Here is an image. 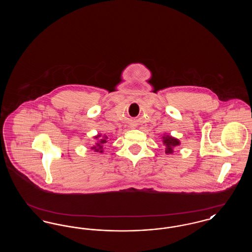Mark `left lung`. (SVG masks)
I'll list each match as a JSON object with an SVG mask.
<instances>
[{"label":"left lung","mask_w":252,"mask_h":252,"mask_svg":"<svg viewBox=\"0 0 252 252\" xmlns=\"http://www.w3.org/2000/svg\"><path fill=\"white\" fill-rule=\"evenodd\" d=\"M162 143L165 145V153L166 154H172L174 152V148L180 145V141L170 135H164L162 137Z\"/></svg>","instance_id":"obj_1"}]
</instances>
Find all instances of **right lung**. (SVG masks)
Instances as JSON below:
<instances>
[{"instance_id": "add662e5", "label": "right lung", "mask_w": 252, "mask_h": 252, "mask_svg": "<svg viewBox=\"0 0 252 252\" xmlns=\"http://www.w3.org/2000/svg\"><path fill=\"white\" fill-rule=\"evenodd\" d=\"M94 139L97 140V142L95 143V145H94V146L92 147V149L94 150L96 152L102 153V152H103V147H104V145L108 142V141H107L108 137H107L106 135H104V136L102 137L101 134H98V135H96L95 137H94Z\"/></svg>"}]
</instances>
